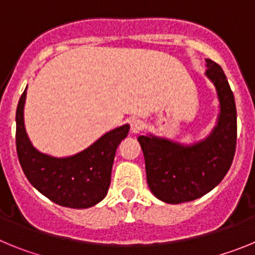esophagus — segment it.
I'll return each instance as SVG.
<instances>
[{
  "instance_id": "obj_1",
  "label": "esophagus",
  "mask_w": 255,
  "mask_h": 255,
  "mask_svg": "<svg viewBox=\"0 0 255 255\" xmlns=\"http://www.w3.org/2000/svg\"><path fill=\"white\" fill-rule=\"evenodd\" d=\"M144 129V123L141 120H139V119H134V120L130 123V130H131V132H134V134H138V132L143 131Z\"/></svg>"
}]
</instances>
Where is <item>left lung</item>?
Wrapping results in <instances>:
<instances>
[{
  "instance_id": "1",
  "label": "left lung",
  "mask_w": 255,
  "mask_h": 255,
  "mask_svg": "<svg viewBox=\"0 0 255 255\" xmlns=\"http://www.w3.org/2000/svg\"><path fill=\"white\" fill-rule=\"evenodd\" d=\"M206 62V74L216 85L221 105L218 124L211 136L193 147L155 136L138 138L148 186L166 203L179 204L203 197L226 176L235 155L238 124L234 93L220 65L209 58Z\"/></svg>"
}]
</instances>
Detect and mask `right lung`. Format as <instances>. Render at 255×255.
Masks as SVG:
<instances>
[{
  "instance_id": "add662e5",
  "label": "right lung",
  "mask_w": 255,
  "mask_h": 255,
  "mask_svg": "<svg viewBox=\"0 0 255 255\" xmlns=\"http://www.w3.org/2000/svg\"><path fill=\"white\" fill-rule=\"evenodd\" d=\"M26 89L16 108V152L26 179L49 200L69 208H89L100 203L111 184V171L117 145L129 132L124 125L103 135L100 140L69 158L42 154L29 141L24 128Z\"/></svg>"
}]
</instances>
